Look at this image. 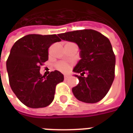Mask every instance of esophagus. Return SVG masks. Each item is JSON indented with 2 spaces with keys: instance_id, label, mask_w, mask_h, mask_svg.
I'll return each mask as SVG.
<instances>
[{
  "instance_id": "1",
  "label": "esophagus",
  "mask_w": 133,
  "mask_h": 133,
  "mask_svg": "<svg viewBox=\"0 0 133 133\" xmlns=\"http://www.w3.org/2000/svg\"><path fill=\"white\" fill-rule=\"evenodd\" d=\"M68 78H69V76H68V75H64V79H65V81H66V80H68Z\"/></svg>"
}]
</instances>
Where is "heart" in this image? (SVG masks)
I'll return each instance as SVG.
<instances>
[{"label": "heart", "mask_w": 133, "mask_h": 133, "mask_svg": "<svg viewBox=\"0 0 133 133\" xmlns=\"http://www.w3.org/2000/svg\"><path fill=\"white\" fill-rule=\"evenodd\" d=\"M56 68L59 70H61L62 72H67L70 68V65L68 63H67L66 62L64 61H61L58 62V63L56 64Z\"/></svg>", "instance_id": "heart-1"}]
</instances>
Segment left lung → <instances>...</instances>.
<instances>
[{
  "instance_id": "8db88e82",
  "label": "left lung",
  "mask_w": 133,
  "mask_h": 133,
  "mask_svg": "<svg viewBox=\"0 0 133 133\" xmlns=\"http://www.w3.org/2000/svg\"><path fill=\"white\" fill-rule=\"evenodd\" d=\"M64 41L74 42L81 50V59L73 71L79 80L72 91L78 100L95 103L108 92L115 78V55L109 39L92 29L75 30L58 34ZM86 73L87 76L84 77Z\"/></svg>"
}]
</instances>
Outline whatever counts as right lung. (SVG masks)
Instances as JSON below:
<instances>
[{"instance_id": "right-lung-1", "label": "right lung", "mask_w": 133, "mask_h": 133, "mask_svg": "<svg viewBox=\"0 0 133 133\" xmlns=\"http://www.w3.org/2000/svg\"><path fill=\"white\" fill-rule=\"evenodd\" d=\"M61 40L56 35L30 34L16 41L6 62L10 88L19 100L31 108H45L54 99L55 87L63 82L58 70L40 73L41 65L48 60V48Z\"/></svg>"}]
</instances>
